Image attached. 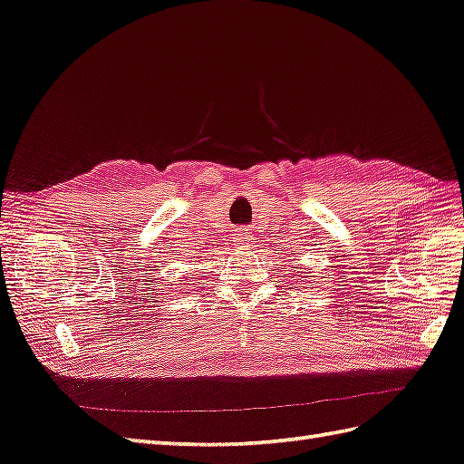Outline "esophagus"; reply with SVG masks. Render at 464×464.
<instances>
[{
  "label": "esophagus",
  "mask_w": 464,
  "mask_h": 464,
  "mask_svg": "<svg viewBox=\"0 0 464 464\" xmlns=\"http://www.w3.org/2000/svg\"><path fill=\"white\" fill-rule=\"evenodd\" d=\"M235 241L239 245H249L253 241V233L251 229H239L235 233Z\"/></svg>",
  "instance_id": "1"
}]
</instances>
